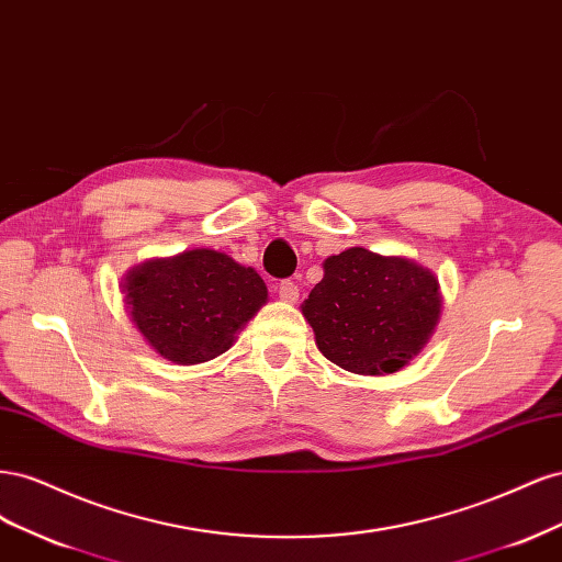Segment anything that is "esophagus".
Masks as SVG:
<instances>
[{"mask_svg":"<svg viewBox=\"0 0 562 562\" xmlns=\"http://www.w3.org/2000/svg\"><path fill=\"white\" fill-rule=\"evenodd\" d=\"M279 297L285 302H297L300 297V285L293 279H285L279 283Z\"/></svg>","mask_w":562,"mask_h":562,"instance_id":"34e87169","label":"esophagus"}]
</instances>
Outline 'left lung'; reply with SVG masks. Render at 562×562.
<instances>
[{
	"instance_id": "8db88e82",
	"label": "left lung",
	"mask_w": 562,
	"mask_h": 562,
	"mask_svg": "<svg viewBox=\"0 0 562 562\" xmlns=\"http://www.w3.org/2000/svg\"><path fill=\"white\" fill-rule=\"evenodd\" d=\"M328 361L356 375H389L427 345L440 316L438 281L405 258L349 248L323 262L302 304Z\"/></svg>"
}]
</instances>
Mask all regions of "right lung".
Masks as SVG:
<instances>
[{"label":"right lung","instance_id":"right-lung-1","mask_svg":"<svg viewBox=\"0 0 562 562\" xmlns=\"http://www.w3.org/2000/svg\"><path fill=\"white\" fill-rule=\"evenodd\" d=\"M126 281L135 326L164 359L180 366L225 353L267 302L258 271L206 248L151 260L133 269Z\"/></svg>","mask_w":562,"mask_h":562}]
</instances>
